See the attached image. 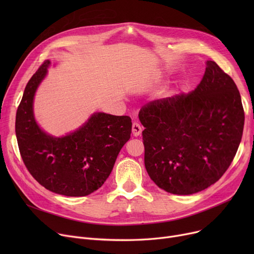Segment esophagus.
<instances>
[{
    "instance_id": "esophagus-1",
    "label": "esophagus",
    "mask_w": 254,
    "mask_h": 254,
    "mask_svg": "<svg viewBox=\"0 0 254 254\" xmlns=\"http://www.w3.org/2000/svg\"><path fill=\"white\" fill-rule=\"evenodd\" d=\"M131 131H132V135H134L135 137H138L141 135V132H142V127L138 123H132Z\"/></svg>"
}]
</instances>
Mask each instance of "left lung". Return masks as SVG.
I'll list each match as a JSON object with an SVG mask.
<instances>
[{
	"label": "left lung",
	"instance_id": "1",
	"mask_svg": "<svg viewBox=\"0 0 254 254\" xmlns=\"http://www.w3.org/2000/svg\"><path fill=\"white\" fill-rule=\"evenodd\" d=\"M206 64L194 90L149 102L139 112L146 171L170 193H195L218 181L242 139L239 89L215 62Z\"/></svg>",
	"mask_w": 254,
	"mask_h": 254
}]
</instances>
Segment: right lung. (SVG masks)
Masks as SVG:
<instances>
[{"label": "right lung", "mask_w": 254, "mask_h": 254, "mask_svg": "<svg viewBox=\"0 0 254 254\" xmlns=\"http://www.w3.org/2000/svg\"><path fill=\"white\" fill-rule=\"evenodd\" d=\"M49 64L45 61L29 80L17 108L19 152L31 175L46 190L84 196L99 190L109 177L120 149L130 138L131 119L96 113L68 136L53 138L45 134L35 122L33 99Z\"/></svg>", "instance_id": "obj_1"}]
</instances>
